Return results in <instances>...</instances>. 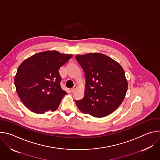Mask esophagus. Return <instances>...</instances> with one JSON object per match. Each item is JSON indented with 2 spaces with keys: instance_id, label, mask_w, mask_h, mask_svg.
Masks as SVG:
<instances>
[{
  "instance_id": "obj_1",
  "label": "esophagus",
  "mask_w": 160,
  "mask_h": 160,
  "mask_svg": "<svg viewBox=\"0 0 160 160\" xmlns=\"http://www.w3.org/2000/svg\"><path fill=\"white\" fill-rule=\"evenodd\" d=\"M76 89H77V86H74L72 88H71V92L74 93V92L76 90Z\"/></svg>"
}]
</instances>
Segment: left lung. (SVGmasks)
<instances>
[{
  "instance_id": "obj_1",
  "label": "left lung",
  "mask_w": 160,
  "mask_h": 160,
  "mask_svg": "<svg viewBox=\"0 0 160 160\" xmlns=\"http://www.w3.org/2000/svg\"><path fill=\"white\" fill-rule=\"evenodd\" d=\"M76 58L86 79L84 97L76 102L78 108L95 118L110 114L121 104L127 92L128 82L122 67L99 52L78 55Z\"/></svg>"
}]
</instances>
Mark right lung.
<instances>
[{"label":"right lung","instance_id":"obj_1","mask_svg":"<svg viewBox=\"0 0 160 160\" xmlns=\"http://www.w3.org/2000/svg\"><path fill=\"white\" fill-rule=\"evenodd\" d=\"M72 57V55L57 51H46L32 55L20 65L14 77L16 90L30 111L44 114L58 109L67 94L61 88L58 70Z\"/></svg>","mask_w":160,"mask_h":160}]
</instances>
